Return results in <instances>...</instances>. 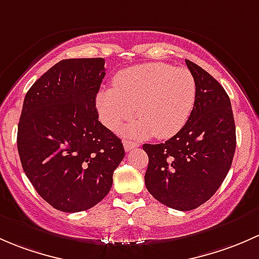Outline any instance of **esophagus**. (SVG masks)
<instances>
[{
	"label": "esophagus",
	"instance_id": "34e87169",
	"mask_svg": "<svg viewBox=\"0 0 259 259\" xmlns=\"http://www.w3.org/2000/svg\"><path fill=\"white\" fill-rule=\"evenodd\" d=\"M138 146H140L138 143L132 142V141H127V140L123 141V147H124V151H126V152H128V151H131V149L138 147Z\"/></svg>",
	"mask_w": 259,
	"mask_h": 259
}]
</instances>
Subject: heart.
Returning <instances> with one entry per match:
<instances>
[{"instance_id":"b5f03b06","label":"heart","mask_w":259,"mask_h":259,"mask_svg":"<svg viewBox=\"0 0 259 259\" xmlns=\"http://www.w3.org/2000/svg\"><path fill=\"white\" fill-rule=\"evenodd\" d=\"M196 82L187 68L154 62L118 72L113 89L101 91L97 108L103 123L117 130L137 108L140 121L127 128L136 138H169L180 132L193 110Z\"/></svg>"}]
</instances>
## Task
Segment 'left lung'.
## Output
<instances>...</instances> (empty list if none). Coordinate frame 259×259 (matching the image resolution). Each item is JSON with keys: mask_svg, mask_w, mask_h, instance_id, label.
Returning a JSON list of instances; mask_svg holds the SVG:
<instances>
[{"mask_svg": "<svg viewBox=\"0 0 259 259\" xmlns=\"http://www.w3.org/2000/svg\"><path fill=\"white\" fill-rule=\"evenodd\" d=\"M196 82V101L180 132L148 154L145 183L161 203L191 210L207 202L225 181L236 151V124L229 97L217 79L186 60Z\"/></svg>", "mask_w": 259, "mask_h": 259, "instance_id": "1", "label": "left lung"}]
</instances>
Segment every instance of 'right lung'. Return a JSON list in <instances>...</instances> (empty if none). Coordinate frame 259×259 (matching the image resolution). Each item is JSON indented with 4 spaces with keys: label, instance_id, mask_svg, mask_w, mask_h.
Segmentation results:
<instances>
[{
    "label": "right lung",
    "instance_id": "add662e5",
    "mask_svg": "<svg viewBox=\"0 0 259 259\" xmlns=\"http://www.w3.org/2000/svg\"><path fill=\"white\" fill-rule=\"evenodd\" d=\"M105 71L103 58L62 60L23 101L17 131L22 168L37 193L62 212L102 201L124 157L121 140L98 121L96 96Z\"/></svg>",
    "mask_w": 259,
    "mask_h": 259
}]
</instances>
